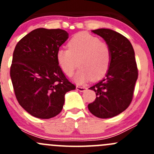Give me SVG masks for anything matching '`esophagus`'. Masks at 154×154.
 I'll return each mask as SVG.
<instances>
[{
  "instance_id": "obj_1",
  "label": "esophagus",
  "mask_w": 154,
  "mask_h": 154,
  "mask_svg": "<svg viewBox=\"0 0 154 154\" xmlns=\"http://www.w3.org/2000/svg\"><path fill=\"white\" fill-rule=\"evenodd\" d=\"M76 88H77V90H78V91H84L86 90V88L84 86H76Z\"/></svg>"
}]
</instances>
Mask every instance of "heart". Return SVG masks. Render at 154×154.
<instances>
[{
  "instance_id": "b5f03b06",
  "label": "heart",
  "mask_w": 154,
  "mask_h": 154,
  "mask_svg": "<svg viewBox=\"0 0 154 154\" xmlns=\"http://www.w3.org/2000/svg\"><path fill=\"white\" fill-rule=\"evenodd\" d=\"M56 58L63 72L68 77L74 74L79 61L81 68L74 80L82 84L91 78L99 80L106 74L111 63V51L108 44L98 37L80 32L70 39L68 49L57 50Z\"/></svg>"
}]
</instances>
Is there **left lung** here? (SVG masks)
I'll return each mask as SVG.
<instances>
[{
	"mask_svg": "<svg viewBox=\"0 0 154 154\" xmlns=\"http://www.w3.org/2000/svg\"><path fill=\"white\" fill-rule=\"evenodd\" d=\"M91 32L108 44L111 63L106 77L89 88L97 97L88 108L96 117L109 119L125 111L132 101L138 78L135 52L130 42L116 31L101 28Z\"/></svg>",
	"mask_w": 154,
	"mask_h": 154,
	"instance_id": "left-lung-1",
	"label": "left lung"
}]
</instances>
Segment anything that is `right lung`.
Masks as SVG:
<instances>
[{
    "mask_svg": "<svg viewBox=\"0 0 154 154\" xmlns=\"http://www.w3.org/2000/svg\"><path fill=\"white\" fill-rule=\"evenodd\" d=\"M61 29L38 28L15 46L10 77L18 103L31 116L48 119L63 109L65 94L75 86L57 63V50L68 39Z\"/></svg>",
    "mask_w": 154,
    "mask_h": 154,
    "instance_id": "obj_1",
    "label": "right lung"
}]
</instances>
